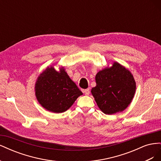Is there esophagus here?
I'll use <instances>...</instances> for the list:
<instances>
[{
	"label": "esophagus",
	"mask_w": 161,
	"mask_h": 161,
	"mask_svg": "<svg viewBox=\"0 0 161 161\" xmlns=\"http://www.w3.org/2000/svg\"><path fill=\"white\" fill-rule=\"evenodd\" d=\"M83 92H84L85 95H89V93H90V90H89V89H85V90H83Z\"/></svg>",
	"instance_id": "esophagus-1"
}]
</instances>
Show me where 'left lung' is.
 I'll return each instance as SVG.
<instances>
[{
	"label": "left lung",
	"mask_w": 161,
	"mask_h": 161,
	"mask_svg": "<svg viewBox=\"0 0 161 161\" xmlns=\"http://www.w3.org/2000/svg\"><path fill=\"white\" fill-rule=\"evenodd\" d=\"M95 82L91 94L105 114L123 111L134 98L136 89L134 78L128 69L118 62H114L111 67L97 72Z\"/></svg>",
	"instance_id": "1"
}]
</instances>
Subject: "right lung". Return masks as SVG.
Masks as SVG:
<instances>
[{"label":"right lung","mask_w":161,"mask_h":161,"mask_svg":"<svg viewBox=\"0 0 161 161\" xmlns=\"http://www.w3.org/2000/svg\"><path fill=\"white\" fill-rule=\"evenodd\" d=\"M35 92L37 101L43 108L56 114L69 109L82 95L64 67L56 71L53 66L47 67L39 75L35 84Z\"/></svg>","instance_id":"1"}]
</instances>
